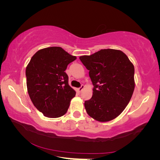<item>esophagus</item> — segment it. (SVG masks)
Wrapping results in <instances>:
<instances>
[{"label": "esophagus", "mask_w": 160, "mask_h": 160, "mask_svg": "<svg viewBox=\"0 0 160 160\" xmlns=\"http://www.w3.org/2000/svg\"><path fill=\"white\" fill-rule=\"evenodd\" d=\"M84 88H85V86H84L83 85H81V86L80 87V88H78V92H81V91H82V90H83V89H84Z\"/></svg>", "instance_id": "34e87169"}]
</instances>
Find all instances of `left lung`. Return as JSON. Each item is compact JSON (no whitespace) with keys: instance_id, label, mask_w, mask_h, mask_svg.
Returning <instances> with one entry per match:
<instances>
[{"instance_id":"8db88e82","label":"left lung","mask_w":160,"mask_h":160,"mask_svg":"<svg viewBox=\"0 0 160 160\" xmlns=\"http://www.w3.org/2000/svg\"><path fill=\"white\" fill-rule=\"evenodd\" d=\"M80 60L94 86L92 97L85 102L87 113L100 122L113 120L125 109L133 93V65L122 51L111 48L80 56Z\"/></svg>"}]
</instances>
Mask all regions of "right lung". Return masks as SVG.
Masks as SVG:
<instances>
[{"label": "right lung", "instance_id": "1", "mask_svg": "<svg viewBox=\"0 0 160 160\" xmlns=\"http://www.w3.org/2000/svg\"><path fill=\"white\" fill-rule=\"evenodd\" d=\"M75 59L61 47H48L38 51L26 68L29 97L34 107L47 117L63 116L75 96L65 72L68 65Z\"/></svg>", "mask_w": 160, "mask_h": 160}]
</instances>
